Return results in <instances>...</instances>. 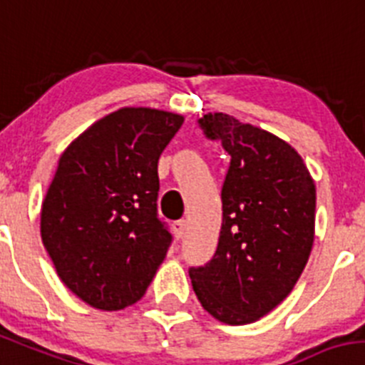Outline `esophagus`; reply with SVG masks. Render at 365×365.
<instances>
[{
	"label": "esophagus",
	"instance_id": "obj_1",
	"mask_svg": "<svg viewBox=\"0 0 365 365\" xmlns=\"http://www.w3.org/2000/svg\"><path fill=\"white\" fill-rule=\"evenodd\" d=\"M186 220H177V222H173V235H175L177 240H180L182 237H185L186 233Z\"/></svg>",
	"mask_w": 365,
	"mask_h": 365
}]
</instances>
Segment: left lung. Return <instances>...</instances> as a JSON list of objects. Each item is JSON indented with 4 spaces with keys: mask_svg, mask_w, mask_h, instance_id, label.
Returning a JSON list of instances; mask_svg holds the SVG:
<instances>
[{
    "mask_svg": "<svg viewBox=\"0 0 365 365\" xmlns=\"http://www.w3.org/2000/svg\"><path fill=\"white\" fill-rule=\"evenodd\" d=\"M199 125L232 160L220 193L219 246L190 279L213 319L252 324L292 293L306 267L315 240V180L292 145L259 126L222 112L206 113Z\"/></svg>",
    "mask_w": 365,
    "mask_h": 365,
    "instance_id": "obj_1",
    "label": "left lung"
}]
</instances>
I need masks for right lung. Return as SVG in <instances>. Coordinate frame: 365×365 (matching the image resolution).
Segmentation results:
<instances>
[{
  "label": "right lung",
  "mask_w": 365,
  "mask_h": 365,
  "mask_svg": "<svg viewBox=\"0 0 365 365\" xmlns=\"http://www.w3.org/2000/svg\"><path fill=\"white\" fill-rule=\"evenodd\" d=\"M185 117L126 106L76 137L41 206V239L59 279L103 312L141 299L172 235L157 219V163Z\"/></svg>",
  "instance_id": "add662e5"
}]
</instances>
